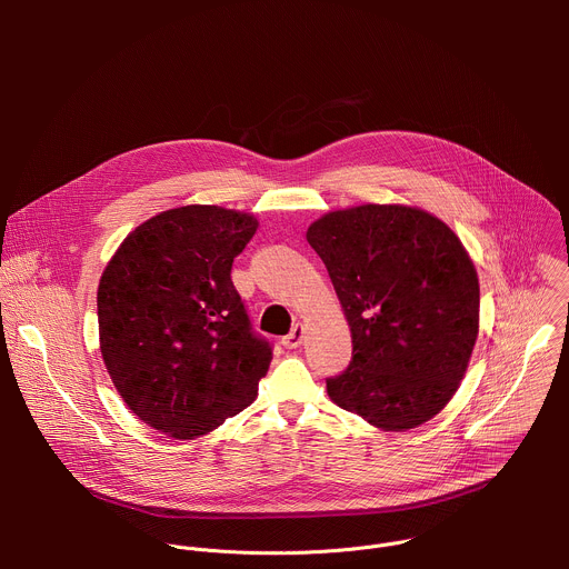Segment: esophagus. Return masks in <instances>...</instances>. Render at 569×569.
Here are the masks:
<instances>
[{
    "instance_id": "esophagus-1",
    "label": "esophagus",
    "mask_w": 569,
    "mask_h": 569,
    "mask_svg": "<svg viewBox=\"0 0 569 569\" xmlns=\"http://www.w3.org/2000/svg\"><path fill=\"white\" fill-rule=\"evenodd\" d=\"M301 340H303V323H295L292 331L281 340V345L286 349H297L301 345Z\"/></svg>"
}]
</instances>
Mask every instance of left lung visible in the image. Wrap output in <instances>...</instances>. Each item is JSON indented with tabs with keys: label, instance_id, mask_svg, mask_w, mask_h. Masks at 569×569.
<instances>
[{
	"label": "left lung",
	"instance_id": "8db88e82",
	"mask_svg": "<svg viewBox=\"0 0 569 569\" xmlns=\"http://www.w3.org/2000/svg\"><path fill=\"white\" fill-rule=\"evenodd\" d=\"M347 312L353 356L327 378L342 410L382 430H412L457 391L479 323V281L439 218L400 204L331 211L308 227Z\"/></svg>",
	"mask_w": 569,
	"mask_h": 569
}]
</instances>
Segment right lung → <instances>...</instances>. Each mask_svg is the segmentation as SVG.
Segmentation results:
<instances>
[{
	"instance_id": "add662e5",
	"label": "right lung",
	"mask_w": 569,
	"mask_h": 569,
	"mask_svg": "<svg viewBox=\"0 0 569 569\" xmlns=\"http://www.w3.org/2000/svg\"><path fill=\"white\" fill-rule=\"evenodd\" d=\"M259 222L189 204L139 224L97 295L101 353L128 408L176 439L207 435L257 398L272 345L231 281Z\"/></svg>"
}]
</instances>
